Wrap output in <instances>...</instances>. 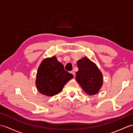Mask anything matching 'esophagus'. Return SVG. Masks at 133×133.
Returning a JSON list of instances; mask_svg holds the SVG:
<instances>
[{
  "mask_svg": "<svg viewBox=\"0 0 133 133\" xmlns=\"http://www.w3.org/2000/svg\"><path fill=\"white\" fill-rule=\"evenodd\" d=\"M71 73L74 76H75V72H74V71H71Z\"/></svg>",
  "mask_w": 133,
  "mask_h": 133,
  "instance_id": "1",
  "label": "esophagus"
}]
</instances>
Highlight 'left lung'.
I'll use <instances>...</instances> for the list:
<instances>
[{
	"label": "left lung",
	"instance_id": "8db88e82",
	"mask_svg": "<svg viewBox=\"0 0 133 133\" xmlns=\"http://www.w3.org/2000/svg\"><path fill=\"white\" fill-rule=\"evenodd\" d=\"M77 65L79 70L76 72V81L88 95L96 94L103 83V75L100 70L86 57L78 60Z\"/></svg>",
	"mask_w": 133,
	"mask_h": 133
}]
</instances>
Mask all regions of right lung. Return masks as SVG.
Here are the masks:
<instances>
[{
  "label": "right lung",
  "mask_w": 133,
  "mask_h": 133,
  "mask_svg": "<svg viewBox=\"0 0 133 133\" xmlns=\"http://www.w3.org/2000/svg\"><path fill=\"white\" fill-rule=\"evenodd\" d=\"M73 75L64 70L56 57L46 58L40 64L36 77V87L40 93L52 96L62 90L64 85L73 78Z\"/></svg>",
  "instance_id": "1"
}]
</instances>
